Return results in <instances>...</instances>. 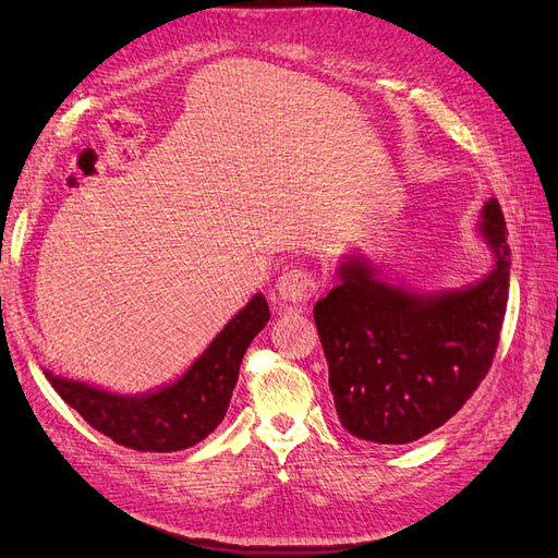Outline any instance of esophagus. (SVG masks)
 <instances>
[{"mask_svg":"<svg viewBox=\"0 0 558 558\" xmlns=\"http://www.w3.org/2000/svg\"><path fill=\"white\" fill-rule=\"evenodd\" d=\"M318 291V281L316 275L307 267H291L286 269L277 283V293L283 302H293V305H300V302H307L314 298Z\"/></svg>","mask_w":558,"mask_h":558,"instance_id":"esophagus-1","label":"esophagus"}]
</instances>
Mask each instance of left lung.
<instances>
[{"label": "left lung", "mask_w": 558, "mask_h": 558, "mask_svg": "<svg viewBox=\"0 0 558 558\" xmlns=\"http://www.w3.org/2000/svg\"><path fill=\"white\" fill-rule=\"evenodd\" d=\"M482 234L496 267L468 291L418 298L375 279L361 260L314 305L342 426L367 442L408 445L440 428L494 363L510 293L508 228L486 202Z\"/></svg>", "instance_id": "left-lung-1"}]
</instances>
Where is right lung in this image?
I'll return each mask as SVG.
<instances>
[{
	"label": "right lung",
	"mask_w": 558,
	"mask_h": 558,
	"mask_svg": "<svg viewBox=\"0 0 558 558\" xmlns=\"http://www.w3.org/2000/svg\"><path fill=\"white\" fill-rule=\"evenodd\" d=\"M269 320L263 295L234 316L177 384L144 398L99 391L88 384L46 373L60 398L116 445L134 451H181L197 445L221 424L240 377V365Z\"/></svg>",
	"instance_id": "obj_1"
}]
</instances>
